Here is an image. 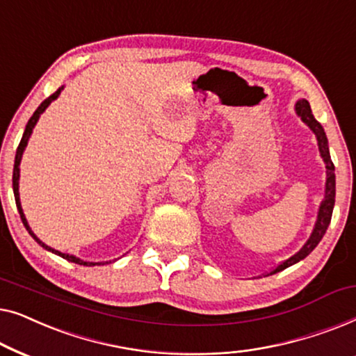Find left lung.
<instances>
[{"instance_id":"left-lung-1","label":"left lung","mask_w":356,"mask_h":356,"mask_svg":"<svg viewBox=\"0 0 356 356\" xmlns=\"http://www.w3.org/2000/svg\"><path fill=\"white\" fill-rule=\"evenodd\" d=\"M295 110H296V115H298L301 118V121H303L306 126H309V129L313 131V133L316 134V139H318L321 157H323L324 163H325V170H327V172H325V173H327V178H325V194H324L323 202H321V206H319L318 220H316V223H314L313 233H311L309 240L305 243L303 248H301V250L296 252V254H293L291 257H289L286 261L282 262V264L277 266L274 270H270V275L286 269V267L296 264V262H300L301 259H305V257L308 256L309 252L319 245V241L323 240L325 230H327L330 218H332V211H334V204H335V173H334L335 168H334L332 160H330L329 144H327V138H325L324 128L321 126L319 121L313 116V111H311V106H309L308 100L301 99V100L296 102Z\"/></svg>"}]
</instances>
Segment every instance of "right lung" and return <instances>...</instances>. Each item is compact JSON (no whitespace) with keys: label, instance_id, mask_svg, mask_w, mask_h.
<instances>
[{"label":"right lung","instance_id":"add662e5","mask_svg":"<svg viewBox=\"0 0 356 356\" xmlns=\"http://www.w3.org/2000/svg\"><path fill=\"white\" fill-rule=\"evenodd\" d=\"M61 90H63V87H60V89H58V90L55 92V94H51L50 97H48V99L43 100L42 104H40V106H38V108H37L35 111H33V115L31 116V120H29V123H27V126H26V131H24L22 139H21V143H19V147H17V150H16V159H14V170H13V191H14V197H16V206H17L19 216H21V220H22V223H24V227H26V230L29 232V235H31V236L33 238V240H35V241L38 243V245H40L42 248H45L47 251H51V252H55V254L61 256L63 259L71 261V262H76V264H81V266H95V264H99V266H100V264H104V262H87V261H82V259H79V257H76V256H72V254H66V252H60V251L53 250V248L47 246L45 243L38 240V238L35 236V233L32 232V228L29 227L27 218H26V216H24V211H22V206H21V199H19V165H21V159H22L24 149L27 147L29 138H31L33 126L37 124V121H38V118H40V115L43 113V111L47 110V106L50 105L53 100L58 99V95L61 94Z\"/></svg>","mask_w":356,"mask_h":356}]
</instances>
